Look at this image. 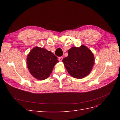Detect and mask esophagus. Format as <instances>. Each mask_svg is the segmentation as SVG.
Wrapping results in <instances>:
<instances>
[{
    "label": "esophagus",
    "mask_w": 120,
    "mask_h": 120,
    "mask_svg": "<svg viewBox=\"0 0 120 120\" xmlns=\"http://www.w3.org/2000/svg\"><path fill=\"white\" fill-rule=\"evenodd\" d=\"M63 60V56H60V57L59 58V60H60V61H62V60Z\"/></svg>",
    "instance_id": "1"
}]
</instances>
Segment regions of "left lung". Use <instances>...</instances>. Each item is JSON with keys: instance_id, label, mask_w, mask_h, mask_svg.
Masks as SVG:
<instances>
[{"instance_id": "1", "label": "left lung", "mask_w": 120, "mask_h": 120, "mask_svg": "<svg viewBox=\"0 0 120 120\" xmlns=\"http://www.w3.org/2000/svg\"><path fill=\"white\" fill-rule=\"evenodd\" d=\"M68 52V56L62 61L68 74L76 79H82L88 75L95 63L92 52L83 45L79 48L72 47Z\"/></svg>"}]
</instances>
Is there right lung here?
<instances>
[{
	"label": "right lung",
	"instance_id": "right-lung-1",
	"mask_svg": "<svg viewBox=\"0 0 120 120\" xmlns=\"http://www.w3.org/2000/svg\"><path fill=\"white\" fill-rule=\"evenodd\" d=\"M26 60L30 72L39 80L49 77L54 65L59 62L57 57L52 52L39 47L32 49L27 55Z\"/></svg>",
	"mask_w": 120,
	"mask_h": 120
}]
</instances>
